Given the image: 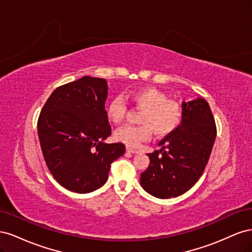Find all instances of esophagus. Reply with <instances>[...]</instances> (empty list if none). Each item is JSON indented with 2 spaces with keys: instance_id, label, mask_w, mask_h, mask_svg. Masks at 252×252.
Returning <instances> with one entry per match:
<instances>
[{
  "instance_id": "esophagus-1",
  "label": "esophagus",
  "mask_w": 252,
  "mask_h": 252,
  "mask_svg": "<svg viewBox=\"0 0 252 252\" xmlns=\"http://www.w3.org/2000/svg\"><path fill=\"white\" fill-rule=\"evenodd\" d=\"M126 150H127L128 152H131V154H139V152H140L138 149L130 148V147H127V148H126Z\"/></svg>"
}]
</instances>
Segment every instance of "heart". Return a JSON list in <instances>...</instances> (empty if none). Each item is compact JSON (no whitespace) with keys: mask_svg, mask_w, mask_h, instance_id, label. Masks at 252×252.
I'll return each instance as SVG.
<instances>
[{"mask_svg":"<svg viewBox=\"0 0 252 252\" xmlns=\"http://www.w3.org/2000/svg\"><path fill=\"white\" fill-rule=\"evenodd\" d=\"M130 101L142 109L138 126H124L114 133V139L129 147H138L148 141L152 132L159 138L173 133L182 123L183 108L180 103L168 100L163 91L154 87H142L129 94ZM127 106L123 98L117 96L107 104L106 116L111 123L119 125L124 121Z\"/></svg>","mask_w":252,"mask_h":252,"instance_id":"heart-1","label":"heart"}]
</instances>
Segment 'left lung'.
<instances>
[{"label": "left lung", "mask_w": 252, "mask_h": 252, "mask_svg": "<svg viewBox=\"0 0 252 252\" xmlns=\"http://www.w3.org/2000/svg\"><path fill=\"white\" fill-rule=\"evenodd\" d=\"M182 108L181 125L148 154L150 164L141 173L142 187L158 199L179 196L199 181L216 141L215 118L204 98L183 102Z\"/></svg>", "instance_id": "1"}]
</instances>
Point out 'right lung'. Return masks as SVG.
<instances>
[{
  "mask_svg": "<svg viewBox=\"0 0 252 252\" xmlns=\"http://www.w3.org/2000/svg\"><path fill=\"white\" fill-rule=\"evenodd\" d=\"M105 79L83 77L58 87L37 120L43 157L64 188L87 193L102 187L111 163L124 155L123 143L106 144L111 127L106 116Z\"/></svg>",
  "mask_w": 252,
  "mask_h": 252,
  "instance_id": "1",
  "label": "right lung"
}]
</instances>
